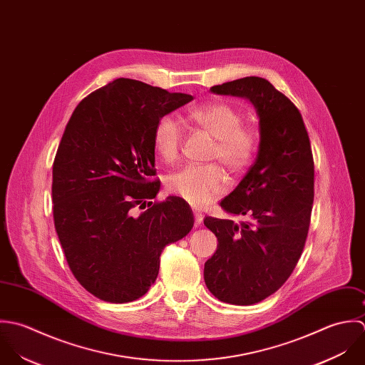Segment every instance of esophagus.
<instances>
[{"mask_svg":"<svg viewBox=\"0 0 365 365\" xmlns=\"http://www.w3.org/2000/svg\"><path fill=\"white\" fill-rule=\"evenodd\" d=\"M193 213H195V225H196V227H200L202 222H203V217H205V216H203L199 210H195Z\"/></svg>","mask_w":365,"mask_h":365,"instance_id":"obj_1","label":"esophagus"}]
</instances>
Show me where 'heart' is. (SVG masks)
Masks as SVG:
<instances>
[{"label":"heart","mask_w":365,"mask_h":365,"mask_svg":"<svg viewBox=\"0 0 365 365\" xmlns=\"http://www.w3.org/2000/svg\"><path fill=\"white\" fill-rule=\"evenodd\" d=\"M186 120L215 137L212 156L221 160L230 170L244 169L257 146V135L250 127L241 125V113L222 101L206 103L190 108ZM182 125L179 120L166 114L153 128L152 141L162 160L170 163L179 155ZM168 189L193 206H206L227 189V176L219 165H187L168 178Z\"/></svg>","instance_id":"heart-1"}]
</instances>
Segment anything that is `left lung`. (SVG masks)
Here are the masks:
<instances>
[{
  "label": "left lung",
  "instance_id": "1",
  "mask_svg": "<svg viewBox=\"0 0 365 365\" xmlns=\"http://www.w3.org/2000/svg\"><path fill=\"white\" fill-rule=\"evenodd\" d=\"M247 98L255 108L259 146L254 165L220 206L232 220L206 217L217 237L205 282L219 300L248 306L278 291L304 247L314 197V165L303 118L291 100L257 76L210 88Z\"/></svg>",
  "mask_w": 365,
  "mask_h": 365
}]
</instances>
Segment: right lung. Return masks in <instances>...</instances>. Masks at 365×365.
<instances>
[{
  "label": "right lung",
  "mask_w": 365,
  "mask_h": 365,
  "mask_svg": "<svg viewBox=\"0 0 365 365\" xmlns=\"http://www.w3.org/2000/svg\"><path fill=\"white\" fill-rule=\"evenodd\" d=\"M192 100L117 78L83 98L65 128L52 172L55 228L74 278L101 300L145 294L163 248L195 224L190 206L176 196L148 202L133 216L160 187L152 180L158 120Z\"/></svg>",
  "instance_id": "right-lung-1"
}]
</instances>
